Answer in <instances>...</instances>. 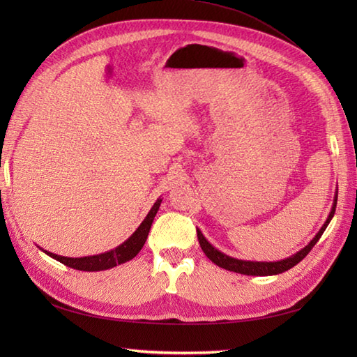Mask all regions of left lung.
I'll list each match as a JSON object with an SVG mask.
<instances>
[{
  "instance_id": "left-lung-1",
  "label": "left lung",
  "mask_w": 357,
  "mask_h": 357,
  "mask_svg": "<svg viewBox=\"0 0 357 357\" xmlns=\"http://www.w3.org/2000/svg\"><path fill=\"white\" fill-rule=\"evenodd\" d=\"M336 204H337V193L335 196V202H333V208L330 211V215L327 218V221L321 227V230L317 231L316 236L310 241V244L305 245L302 250H299L298 253L287 257V259L282 261H276V262H256V261H242V259H236V257H231V256H227L222 252H219L218 248H215L213 245L210 244V242L204 238V234L201 233V230L198 229V241H199V245L202 248V252L206 253V256L211 262H215L218 267L225 268V270H230L234 273H241V275H248V276H271V275H279V273H284L287 270H290L291 267H294L296 264H299L304 257L310 253V250H312L316 242L319 241V238L322 236V233L327 229V225L330 224L331 218L335 216V211H336Z\"/></svg>"
}]
</instances>
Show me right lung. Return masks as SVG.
Wrapping results in <instances>:
<instances>
[{
    "label": "right lung",
    "instance_id": "obj_1",
    "mask_svg": "<svg viewBox=\"0 0 357 357\" xmlns=\"http://www.w3.org/2000/svg\"><path fill=\"white\" fill-rule=\"evenodd\" d=\"M162 199H158L155 202V206L151 207L149 211V215L146 219L141 222V225L136 229V231L132 234L123 244L118 245L116 248L110 250V252H105L101 255H95V256H84V257H66V256H59V255H53L50 252H43L45 255H49L53 259L59 261L61 264L67 265V267L75 268V270H81V271H101V270H107L116 267L119 264H124L127 261L133 259V257L141 252V248L144 247L149 236L151 222L158 213L159 206H161Z\"/></svg>",
    "mask_w": 357,
    "mask_h": 357
}]
</instances>
